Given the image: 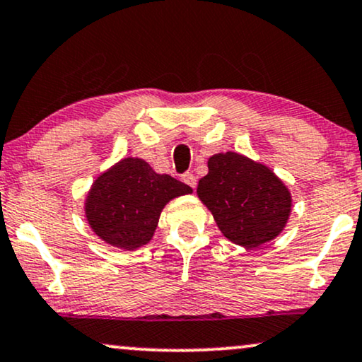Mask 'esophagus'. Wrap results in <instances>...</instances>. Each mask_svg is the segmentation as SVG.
<instances>
[{
	"label": "esophagus",
	"instance_id": "34e87169",
	"mask_svg": "<svg viewBox=\"0 0 362 362\" xmlns=\"http://www.w3.org/2000/svg\"><path fill=\"white\" fill-rule=\"evenodd\" d=\"M182 182H184V184H187L189 187H192V189H195V185H197V177L194 175V173L187 172V173H184V175H182Z\"/></svg>",
	"mask_w": 362,
	"mask_h": 362
}]
</instances>
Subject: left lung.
<instances>
[{"instance_id":"1","label":"left lung","mask_w":362,"mask_h":362,"mask_svg":"<svg viewBox=\"0 0 362 362\" xmlns=\"http://www.w3.org/2000/svg\"><path fill=\"white\" fill-rule=\"evenodd\" d=\"M197 195L234 244L254 249L267 244L287 226L292 195L271 167L237 152L215 153Z\"/></svg>"}]
</instances>
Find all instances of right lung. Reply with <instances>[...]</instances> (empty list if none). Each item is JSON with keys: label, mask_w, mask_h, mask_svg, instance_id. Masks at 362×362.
Listing matches in <instances>:
<instances>
[{"label": "right lung", "mask_w": 362, "mask_h": 362, "mask_svg": "<svg viewBox=\"0 0 362 362\" xmlns=\"http://www.w3.org/2000/svg\"><path fill=\"white\" fill-rule=\"evenodd\" d=\"M187 194H192L189 185L157 173L144 158L125 157L95 178L85 199V217L103 242L136 250L152 240L163 207Z\"/></svg>", "instance_id": "right-lung-1"}]
</instances>
